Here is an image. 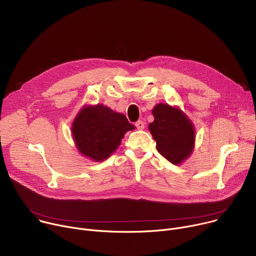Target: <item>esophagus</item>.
Listing matches in <instances>:
<instances>
[{
	"instance_id": "1",
	"label": "esophagus",
	"mask_w": 256,
	"mask_h": 256,
	"mask_svg": "<svg viewBox=\"0 0 256 256\" xmlns=\"http://www.w3.org/2000/svg\"><path fill=\"white\" fill-rule=\"evenodd\" d=\"M136 128L138 130H144L145 128V124L142 122V120H138L136 124H134Z\"/></svg>"
}]
</instances>
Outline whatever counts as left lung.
<instances>
[{
    "label": "left lung",
    "instance_id": "8db88e82",
    "mask_svg": "<svg viewBox=\"0 0 256 256\" xmlns=\"http://www.w3.org/2000/svg\"><path fill=\"white\" fill-rule=\"evenodd\" d=\"M154 122L149 124L157 151L174 164L189 157L194 147L192 122L180 110L158 104L152 110Z\"/></svg>",
    "mask_w": 256,
    "mask_h": 256
}]
</instances>
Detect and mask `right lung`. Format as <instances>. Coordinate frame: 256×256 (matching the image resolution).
Wrapping results in <instances>:
<instances>
[{"label": "right lung", "mask_w": 256, "mask_h": 256, "mask_svg": "<svg viewBox=\"0 0 256 256\" xmlns=\"http://www.w3.org/2000/svg\"><path fill=\"white\" fill-rule=\"evenodd\" d=\"M134 128L126 115L97 105L80 110L72 124V134L82 154L101 161L118 149L124 134Z\"/></svg>", "instance_id": "add662e5"}]
</instances>
